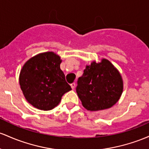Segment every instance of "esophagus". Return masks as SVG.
Returning a JSON list of instances; mask_svg holds the SVG:
<instances>
[{
	"instance_id": "1",
	"label": "esophagus",
	"mask_w": 149,
	"mask_h": 149,
	"mask_svg": "<svg viewBox=\"0 0 149 149\" xmlns=\"http://www.w3.org/2000/svg\"><path fill=\"white\" fill-rule=\"evenodd\" d=\"M70 86H71V87H72V88H74L75 87V83H74V82L72 83V84H70Z\"/></svg>"
}]
</instances>
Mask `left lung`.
<instances>
[{
	"instance_id": "8db88e82",
	"label": "left lung",
	"mask_w": 149,
	"mask_h": 149,
	"mask_svg": "<svg viewBox=\"0 0 149 149\" xmlns=\"http://www.w3.org/2000/svg\"><path fill=\"white\" fill-rule=\"evenodd\" d=\"M123 81L119 71L108 60L93 61L86 66L77 81L76 91L82 106L87 111L108 109L120 99Z\"/></svg>"
}]
</instances>
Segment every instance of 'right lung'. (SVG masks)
I'll return each mask as SVG.
<instances>
[{"mask_svg":"<svg viewBox=\"0 0 149 149\" xmlns=\"http://www.w3.org/2000/svg\"><path fill=\"white\" fill-rule=\"evenodd\" d=\"M61 57L53 52L36 55L25 63L19 74V85L25 98L35 108L49 111L72 89L61 70Z\"/></svg>","mask_w":149,"mask_h":149,"instance_id":"obj_1","label":"right lung"}]
</instances>
